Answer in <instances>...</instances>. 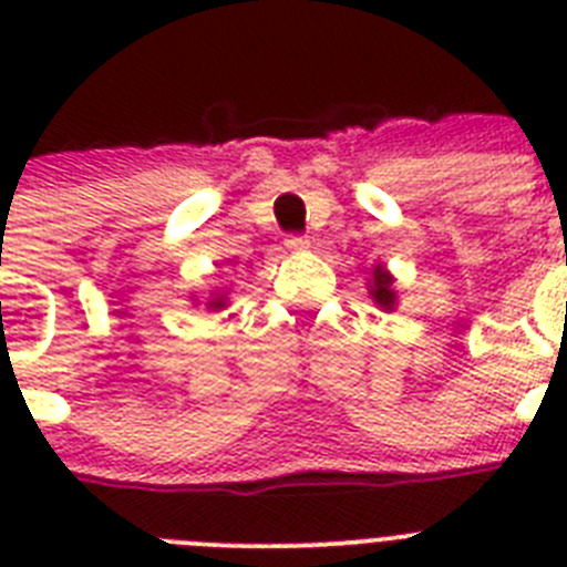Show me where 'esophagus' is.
I'll list each match as a JSON object with an SVG mask.
<instances>
[{
  "label": "esophagus",
  "mask_w": 567,
  "mask_h": 567,
  "mask_svg": "<svg viewBox=\"0 0 567 567\" xmlns=\"http://www.w3.org/2000/svg\"><path fill=\"white\" fill-rule=\"evenodd\" d=\"M287 247L295 249V252H298V249H307L309 247V238H307V235H289Z\"/></svg>",
  "instance_id": "1"
}]
</instances>
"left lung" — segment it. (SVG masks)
Instances as JSON below:
<instances>
[{
  "label": "left lung",
  "instance_id": "1",
  "mask_svg": "<svg viewBox=\"0 0 567 567\" xmlns=\"http://www.w3.org/2000/svg\"><path fill=\"white\" fill-rule=\"evenodd\" d=\"M392 284H394L392 275L385 272V269L378 264L372 272V280H369V295H372V300L380 309H389V312H392L394 303H398V292L392 289Z\"/></svg>",
  "mask_w": 567,
  "mask_h": 567
}]
</instances>
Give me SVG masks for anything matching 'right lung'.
<instances>
[{
  "label": "right lung",
  "mask_w": 567,
  "mask_h": 567,
  "mask_svg": "<svg viewBox=\"0 0 567 567\" xmlns=\"http://www.w3.org/2000/svg\"><path fill=\"white\" fill-rule=\"evenodd\" d=\"M224 307H227V298H224V295H218V298H213L207 303V309H213V312L215 309H224Z\"/></svg>",
  "instance_id": "right-lung-1"
}]
</instances>
